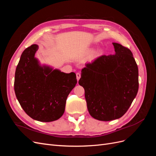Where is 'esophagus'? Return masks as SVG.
Returning <instances> with one entry per match:
<instances>
[{"mask_svg":"<svg viewBox=\"0 0 156 156\" xmlns=\"http://www.w3.org/2000/svg\"><path fill=\"white\" fill-rule=\"evenodd\" d=\"M76 77H77V81H79V80L80 79V78H81V73H79V72H77V73H76Z\"/></svg>","mask_w":156,"mask_h":156,"instance_id":"34e87169","label":"esophagus"}]
</instances>
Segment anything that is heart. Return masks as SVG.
<instances>
[{
  "label": "heart",
  "instance_id": "1",
  "mask_svg": "<svg viewBox=\"0 0 156 156\" xmlns=\"http://www.w3.org/2000/svg\"><path fill=\"white\" fill-rule=\"evenodd\" d=\"M93 52V50L92 49H90V50H88V52H87V53L88 54V55H90V54H91Z\"/></svg>",
  "mask_w": 156,
  "mask_h": 156
}]
</instances>
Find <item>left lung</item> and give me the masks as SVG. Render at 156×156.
Returning <instances> with one entry per match:
<instances>
[{
	"mask_svg": "<svg viewBox=\"0 0 156 156\" xmlns=\"http://www.w3.org/2000/svg\"><path fill=\"white\" fill-rule=\"evenodd\" d=\"M112 44L116 54L101 55L87 63L79 81L84 89L90 115L101 121L123 116L139 89L138 66L131 51L119 44Z\"/></svg>",
	"mask_w": 156,
	"mask_h": 156,
	"instance_id": "1",
	"label": "left lung"
}]
</instances>
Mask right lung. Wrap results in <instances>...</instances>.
Masks as SVG:
<instances>
[{
    "label": "right lung",
    "mask_w": 156,
    "mask_h": 156,
    "mask_svg": "<svg viewBox=\"0 0 156 156\" xmlns=\"http://www.w3.org/2000/svg\"><path fill=\"white\" fill-rule=\"evenodd\" d=\"M38 46L23 52L15 73L14 90L23 109L32 119L49 122L64 114L70 92L77 83L73 72L65 73L41 67L34 58Z\"/></svg>",
    "instance_id": "right-lung-1"
}]
</instances>
